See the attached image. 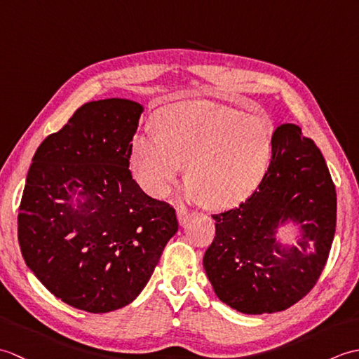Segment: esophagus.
<instances>
[{
  "label": "esophagus",
  "mask_w": 359,
  "mask_h": 359,
  "mask_svg": "<svg viewBox=\"0 0 359 359\" xmlns=\"http://www.w3.org/2000/svg\"><path fill=\"white\" fill-rule=\"evenodd\" d=\"M177 219H179V224L184 225V224H187V220L189 219V215L185 210L180 208V210H177Z\"/></svg>",
  "instance_id": "1"
}]
</instances>
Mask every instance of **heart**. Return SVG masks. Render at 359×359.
I'll return each instance as SVG.
<instances>
[{
    "instance_id": "1",
    "label": "heart",
    "mask_w": 359,
    "mask_h": 359,
    "mask_svg": "<svg viewBox=\"0 0 359 359\" xmlns=\"http://www.w3.org/2000/svg\"><path fill=\"white\" fill-rule=\"evenodd\" d=\"M160 131L144 129L131 144V170L148 194L163 196L184 171L185 197L226 210L261 187L271 163L274 126L207 100H187L158 114Z\"/></svg>"
}]
</instances>
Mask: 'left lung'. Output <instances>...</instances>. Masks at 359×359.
<instances>
[{
    "label": "left lung",
    "mask_w": 359,
    "mask_h": 359,
    "mask_svg": "<svg viewBox=\"0 0 359 359\" xmlns=\"http://www.w3.org/2000/svg\"><path fill=\"white\" fill-rule=\"evenodd\" d=\"M212 219L203 269L219 299L245 315L292 307L321 276L337 228V191L321 151L299 126H278L261 187ZM282 227L292 228L293 244L281 241Z\"/></svg>",
    "instance_id": "1"
}]
</instances>
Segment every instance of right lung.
<instances>
[{
    "instance_id": "right-lung-1",
    "label": "right lung",
    "mask_w": 359,
    "mask_h": 359,
    "mask_svg": "<svg viewBox=\"0 0 359 359\" xmlns=\"http://www.w3.org/2000/svg\"><path fill=\"white\" fill-rule=\"evenodd\" d=\"M143 106L89 102L46 137L29 168L18 215L26 265L58 299L89 313L133 302L179 224L129 168Z\"/></svg>"
}]
</instances>
